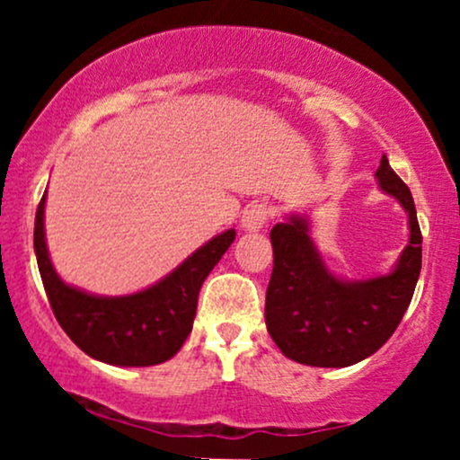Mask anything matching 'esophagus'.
<instances>
[{"label":"esophagus","mask_w":460,"mask_h":460,"mask_svg":"<svg viewBox=\"0 0 460 460\" xmlns=\"http://www.w3.org/2000/svg\"><path fill=\"white\" fill-rule=\"evenodd\" d=\"M270 216H272L270 205L261 203V200H255V203L248 205L244 214H242V226H244V231H260L266 226L268 220H270Z\"/></svg>","instance_id":"34e87169"}]
</instances>
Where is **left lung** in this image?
<instances>
[{
  "label": "left lung",
  "mask_w": 460,
  "mask_h": 460,
  "mask_svg": "<svg viewBox=\"0 0 460 460\" xmlns=\"http://www.w3.org/2000/svg\"><path fill=\"white\" fill-rule=\"evenodd\" d=\"M383 192L409 214L411 237L389 274L341 281L326 270L303 216L272 226L274 268L266 292V326L279 350L314 367H346L374 355L398 329L421 270V231L411 190L383 155Z\"/></svg>",
  "instance_id": "8db88e82"
}]
</instances>
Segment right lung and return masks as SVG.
<instances>
[{"mask_svg": "<svg viewBox=\"0 0 460 460\" xmlns=\"http://www.w3.org/2000/svg\"><path fill=\"white\" fill-rule=\"evenodd\" d=\"M45 194L36 209L34 251L58 324L88 357L145 367L175 357L192 331L200 285L235 240L229 229L188 257L160 283L129 296H93L58 277L45 244Z\"/></svg>", "mask_w": 460, "mask_h": 460, "instance_id": "add662e5", "label": "right lung"}]
</instances>
